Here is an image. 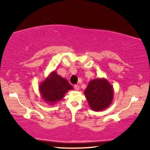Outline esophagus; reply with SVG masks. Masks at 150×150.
Listing matches in <instances>:
<instances>
[{
    "mask_svg": "<svg viewBox=\"0 0 150 150\" xmlns=\"http://www.w3.org/2000/svg\"><path fill=\"white\" fill-rule=\"evenodd\" d=\"M74 89L76 90V91H79V86L78 85H75L74 86Z\"/></svg>",
    "mask_w": 150,
    "mask_h": 150,
    "instance_id": "1",
    "label": "esophagus"
}]
</instances>
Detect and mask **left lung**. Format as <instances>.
I'll use <instances>...</instances> for the list:
<instances>
[{
	"label": "left lung",
	"instance_id": "1",
	"mask_svg": "<svg viewBox=\"0 0 150 150\" xmlns=\"http://www.w3.org/2000/svg\"><path fill=\"white\" fill-rule=\"evenodd\" d=\"M84 94L90 108L94 111H101L110 105L113 100L114 90L108 80L98 78L89 81Z\"/></svg>",
	"mask_w": 150,
	"mask_h": 150
}]
</instances>
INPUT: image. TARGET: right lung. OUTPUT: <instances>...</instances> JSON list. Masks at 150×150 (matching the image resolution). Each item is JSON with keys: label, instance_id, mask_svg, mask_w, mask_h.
Wrapping results in <instances>:
<instances>
[{"label": "right lung", "instance_id": "obj_1", "mask_svg": "<svg viewBox=\"0 0 150 150\" xmlns=\"http://www.w3.org/2000/svg\"><path fill=\"white\" fill-rule=\"evenodd\" d=\"M72 89L73 87L68 81L57 74L56 71H52L39 86L43 100L52 105L62 100L67 91Z\"/></svg>", "mask_w": 150, "mask_h": 150}]
</instances>
